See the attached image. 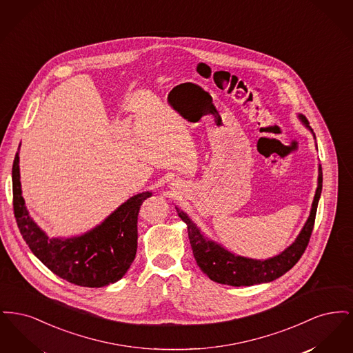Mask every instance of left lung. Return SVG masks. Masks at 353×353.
Wrapping results in <instances>:
<instances>
[{
    "label": "left lung",
    "mask_w": 353,
    "mask_h": 353,
    "mask_svg": "<svg viewBox=\"0 0 353 353\" xmlns=\"http://www.w3.org/2000/svg\"><path fill=\"white\" fill-rule=\"evenodd\" d=\"M298 118L302 120L303 125L314 134V139H316L305 117L299 114ZM316 150H318V145H316ZM321 186H323V172H321V165L319 164L318 188L314 196L308 219L305 221L299 235L287 249L268 259H252V258L241 256L234 252H229L217 242L205 236L201 230L197 228V225L189 219L188 214L183 210H180L179 208H176V210L179 217L186 223L193 255L202 272H205L212 281L221 285H234V287L261 285V283H268L278 279L288 270L292 269L296 265V262L301 259L314 229L316 209H318L320 194H321Z\"/></svg>",
    "instance_id": "left-lung-1"
}]
</instances>
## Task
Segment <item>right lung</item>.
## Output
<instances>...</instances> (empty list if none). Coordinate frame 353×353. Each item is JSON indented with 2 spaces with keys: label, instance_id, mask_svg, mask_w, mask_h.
<instances>
[{
  "label": "right lung",
  "instance_id": "1",
  "mask_svg": "<svg viewBox=\"0 0 353 353\" xmlns=\"http://www.w3.org/2000/svg\"><path fill=\"white\" fill-rule=\"evenodd\" d=\"M12 180L18 229L32 252L48 269L70 283L82 287H103L124 276L137 250L139 210L143 201L151 197L152 192L134 194L101 225L84 234L50 238L34 222L26 209L19 181L18 152Z\"/></svg>",
  "mask_w": 353,
  "mask_h": 353
}]
</instances>
